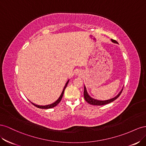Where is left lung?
Wrapping results in <instances>:
<instances>
[{
    "label": "left lung",
    "instance_id": "obj_1",
    "mask_svg": "<svg viewBox=\"0 0 146 146\" xmlns=\"http://www.w3.org/2000/svg\"><path fill=\"white\" fill-rule=\"evenodd\" d=\"M111 41L112 42H113L114 43H118L117 41H116L115 40H112L111 39ZM84 99L85 100L89 103L90 105H97V106H102V105H106V104H108V103H110L111 102H112L113 101H114L115 100L117 99L119 96L121 94L122 92V90L123 89L121 90V91L119 93V94L117 95V96H115V97L112 98H111L110 100H96V99H94L93 98H92L90 95L88 94V93H87V90H86V87L84 86Z\"/></svg>",
    "mask_w": 146,
    "mask_h": 146
}]
</instances>
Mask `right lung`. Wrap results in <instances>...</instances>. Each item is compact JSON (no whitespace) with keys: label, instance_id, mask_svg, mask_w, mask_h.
I'll return each mask as SVG.
<instances>
[{"label":"right lung","instance_id":"right-lung-1","mask_svg":"<svg viewBox=\"0 0 146 146\" xmlns=\"http://www.w3.org/2000/svg\"><path fill=\"white\" fill-rule=\"evenodd\" d=\"M68 82H69V80H68V81L66 82L65 86L64 88V89H63V91H62V94H61V95H60V96L59 97V98H58L54 103H52V104H50V105H45V106H40V105H35V104L33 103H32V102H31V103L33 105H34L35 106L37 107V108H41V109H49V108H52L55 107V106H57V105H58V104H59V103H60V102L61 101L62 98V97H63V95H64V90H65V88H66V87L67 86V84H68Z\"/></svg>","mask_w":146,"mask_h":146}]
</instances>
